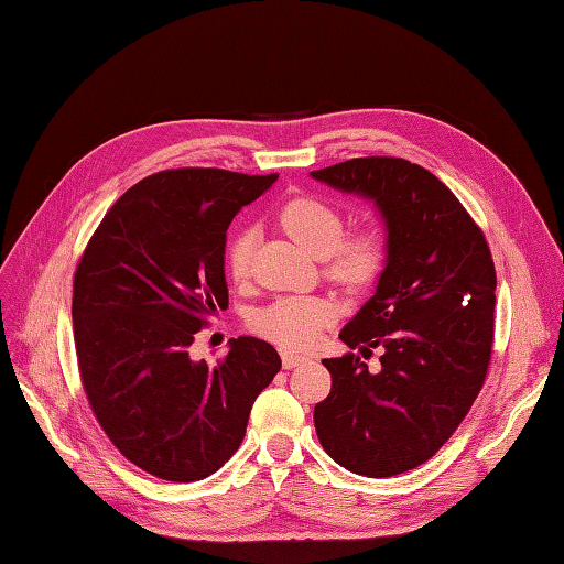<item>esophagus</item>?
Here are the masks:
<instances>
[{
  "mask_svg": "<svg viewBox=\"0 0 564 564\" xmlns=\"http://www.w3.org/2000/svg\"><path fill=\"white\" fill-rule=\"evenodd\" d=\"M303 362H308V357H301V355H294V352H284V355H282L284 369H294V367H299V365H303Z\"/></svg>",
  "mask_w": 564,
  "mask_h": 564,
  "instance_id": "34e87169",
  "label": "esophagus"
}]
</instances>
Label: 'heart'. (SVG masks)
<instances>
[{
    "instance_id": "1",
    "label": "heart",
    "mask_w": 564,
    "mask_h": 564,
    "mask_svg": "<svg viewBox=\"0 0 564 564\" xmlns=\"http://www.w3.org/2000/svg\"><path fill=\"white\" fill-rule=\"evenodd\" d=\"M280 226L296 245L324 261V275L346 292H362L381 275L386 245L379 230L365 228L346 235L344 216L329 202L294 197L280 209ZM253 256V232H237L226 251V265L235 280H247ZM334 317L324 299H282L253 319V327L284 350L311 348Z\"/></svg>"
}]
</instances>
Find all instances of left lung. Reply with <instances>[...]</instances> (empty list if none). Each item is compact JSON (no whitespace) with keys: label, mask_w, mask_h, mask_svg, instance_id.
I'll list each match as a JSON object with an SVG mask.
<instances>
[{"label":"left lung","mask_w":564,"mask_h":564,"mask_svg":"<svg viewBox=\"0 0 564 564\" xmlns=\"http://www.w3.org/2000/svg\"><path fill=\"white\" fill-rule=\"evenodd\" d=\"M311 176L369 199L386 230L373 296L340 329L348 348L381 346V371L346 352L322 365L332 392L315 431L338 466L390 477L429 460L480 392L494 340L497 272L482 230L429 169L357 158Z\"/></svg>","instance_id":"obj_1"}]
</instances>
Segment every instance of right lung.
<instances>
[{"label": "right lung", "mask_w": 564, "mask_h": 564, "mask_svg": "<svg viewBox=\"0 0 564 564\" xmlns=\"http://www.w3.org/2000/svg\"><path fill=\"white\" fill-rule=\"evenodd\" d=\"M275 181L226 169L148 176L112 204L77 265L84 392L112 445L162 480L195 482L224 466L282 367L253 336L230 338L218 365L191 357L202 324L228 308L230 220Z\"/></svg>", "instance_id": "right-lung-1"}]
</instances>
